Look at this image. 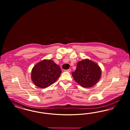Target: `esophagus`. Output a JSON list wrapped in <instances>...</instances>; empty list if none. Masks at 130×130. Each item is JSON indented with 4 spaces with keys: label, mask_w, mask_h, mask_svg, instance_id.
I'll use <instances>...</instances> for the list:
<instances>
[{
    "label": "esophagus",
    "mask_w": 130,
    "mask_h": 130,
    "mask_svg": "<svg viewBox=\"0 0 130 130\" xmlns=\"http://www.w3.org/2000/svg\"><path fill=\"white\" fill-rule=\"evenodd\" d=\"M66 72H71V69H68V70H66Z\"/></svg>",
    "instance_id": "1"
}]
</instances>
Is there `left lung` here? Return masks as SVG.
<instances>
[{"mask_svg":"<svg viewBox=\"0 0 130 130\" xmlns=\"http://www.w3.org/2000/svg\"><path fill=\"white\" fill-rule=\"evenodd\" d=\"M74 80L83 87L95 85L101 75V69L95 63L88 59H83L77 64L75 72L72 73Z\"/></svg>","mask_w":130,"mask_h":130,"instance_id":"obj_1","label":"left lung"}]
</instances>
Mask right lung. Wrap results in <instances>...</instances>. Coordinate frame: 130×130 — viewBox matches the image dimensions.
Listing matches in <instances>:
<instances>
[{
    "label": "right lung",
    "instance_id": "obj_1",
    "mask_svg": "<svg viewBox=\"0 0 130 130\" xmlns=\"http://www.w3.org/2000/svg\"><path fill=\"white\" fill-rule=\"evenodd\" d=\"M62 72L54 61L44 59L33 67L31 72V80L38 87L45 88L58 80Z\"/></svg>",
    "mask_w": 130,
    "mask_h": 130
}]
</instances>
